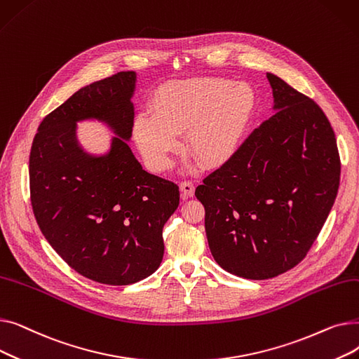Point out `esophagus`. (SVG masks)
<instances>
[{
	"instance_id": "34e87169",
	"label": "esophagus",
	"mask_w": 359,
	"mask_h": 359,
	"mask_svg": "<svg viewBox=\"0 0 359 359\" xmlns=\"http://www.w3.org/2000/svg\"><path fill=\"white\" fill-rule=\"evenodd\" d=\"M180 191H182L183 196L191 198L195 194V184L192 182H189V180H184V182L180 183Z\"/></svg>"
}]
</instances>
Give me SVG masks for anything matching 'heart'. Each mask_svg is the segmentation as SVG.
Here are the masks:
<instances>
[{"mask_svg": "<svg viewBox=\"0 0 359 359\" xmlns=\"http://www.w3.org/2000/svg\"><path fill=\"white\" fill-rule=\"evenodd\" d=\"M255 106V91L246 83L222 77H198L160 86L149 113L134 122V138L148 165L164 172L186 132V151L203 167L227 161Z\"/></svg>", "mask_w": 359, "mask_h": 359, "instance_id": "obj_1", "label": "heart"}]
</instances>
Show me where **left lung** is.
I'll use <instances>...</instances> for the list:
<instances>
[{
  "mask_svg": "<svg viewBox=\"0 0 359 359\" xmlns=\"http://www.w3.org/2000/svg\"><path fill=\"white\" fill-rule=\"evenodd\" d=\"M266 77L275 115L195 191L214 259L246 279L275 278L307 256L341 180L325 111L276 75Z\"/></svg>",
  "mask_w": 359,
  "mask_h": 359,
  "instance_id": "8db88e82",
  "label": "left lung"
}]
</instances>
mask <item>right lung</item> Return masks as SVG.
<instances>
[{
  "label": "right lung",
  "mask_w": 359,
  "mask_h": 359,
  "mask_svg": "<svg viewBox=\"0 0 359 359\" xmlns=\"http://www.w3.org/2000/svg\"><path fill=\"white\" fill-rule=\"evenodd\" d=\"M135 72L83 87L43 118L29 158L37 225L69 268L106 285L154 273L164 255L163 227L177 210L179 186L147 173L125 142L134 126ZM106 120L121 139L93 159L74 141V122Z\"/></svg>",
  "instance_id": "add662e5"
}]
</instances>
